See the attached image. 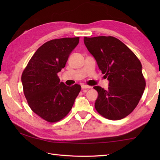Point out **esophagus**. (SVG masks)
<instances>
[{
    "label": "esophagus",
    "mask_w": 160,
    "mask_h": 160,
    "mask_svg": "<svg viewBox=\"0 0 160 160\" xmlns=\"http://www.w3.org/2000/svg\"><path fill=\"white\" fill-rule=\"evenodd\" d=\"M81 87H82V89H91V87L88 86V85H85V84H82V85L81 86Z\"/></svg>",
    "instance_id": "1"
}]
</instances>
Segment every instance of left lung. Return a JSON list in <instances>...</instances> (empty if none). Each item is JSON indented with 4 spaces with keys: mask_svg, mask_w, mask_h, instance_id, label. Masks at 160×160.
Masks as SVG:
<instances>
[{
    "mask_svg": "<svg viewBox=\"0 0 160 160\" xmlns=\"http://www.w3.org/2000/svg\"><path fill=\"white\" fill-rule=\"evenodd\" d=\"M84 42L102 73L109 81L108 90L99 86L93 87L98 93L95 108L108 120L124 118L137 107L145 89L140 60L127 45L113 36L84 37Z\"/></svg>",
    "mask_w": 160,
    "mask_h": 160,
    "instance_id": "8db88e82",
    "label": "left lung"
}]
</instances>
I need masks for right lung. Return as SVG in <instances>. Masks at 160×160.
<instances>
[{
  "label": "right lung",
  "mask_w": 160,
  "mask_h": 160,
  "mask_svg": "<svg viewBox=\"0 0 160 160\" xmlns=\"http://www.w3.org/2000/svg\"><path fill=\"white\" fill-rule=\"evenodd\" d=\"M79 37L49 40L40 47L24 69L21 80L29 107L43 120L57 122L69 113L81 90L60 82L58 73L79 42Z\"/></svg>",
  "instance_id": "obj_1"
}]
</instances>
